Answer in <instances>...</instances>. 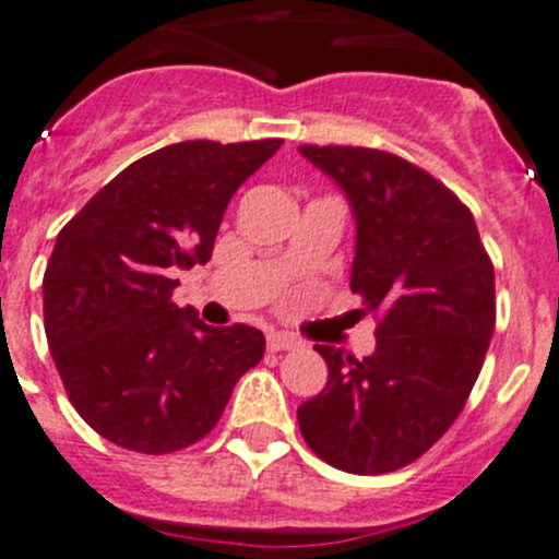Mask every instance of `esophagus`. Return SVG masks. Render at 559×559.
Returning <instances> with one entry per match:
<instances>
[{"label":"esophagus","mask_w":559,"mask_h":559,"mask_svg":"<svg viewBox=\"0 0 559 559\" xmlns=\"http://www.w3.org/2000/svg\"><path fill=\"white\" fill-rule=\"evenodd\" d=\"M302 341L295 338L289 333H267V349L270 352H289V349H300Z\"/></svg>","instance_id":"esophagus-1"}]
</instances>
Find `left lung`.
Returning a JSON list of instances; mask_svg holds the SVG:
<instances>
[{"mask_svg":"<svg viewBox=\"0 0 559 559\" xmlns=\"http://www.w3.org/2000/svg\"><path fill=\"white\" fill-rule=\"evenodd\" d=\"M300 153L355 213L352 292L379 317L377 349H313L328 384L297 406L302 440L330 467L382 475L424 456L464 409L497 322L495 264L473 213L429 171L384 150Z\"/></svg>","mask_w":559,"mask_h":559,"instance_id":"1","label":"left lung"}]
</instances>
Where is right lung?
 I'll use <instances>...</instances> for the list:
<instances>
[{"label": "right lung", "mask_w": 559, "mask_h": 559, "mask_svg": "<svg viewBox=\"0 0 559 559\" xmlns=\"http://www.w3.org/2000/svg\"><path fill=\"white\" fill-rule=\"evenodd\" d=\"M281 144L155 150L57 235L43 275L48 349L70 404L114 445L150 456L193 445L262 360L257 328H210L171 292L177 270L210 262L229 199Z\"/></svg>", "instance_id": "right-lung-1"}]
</instances>
